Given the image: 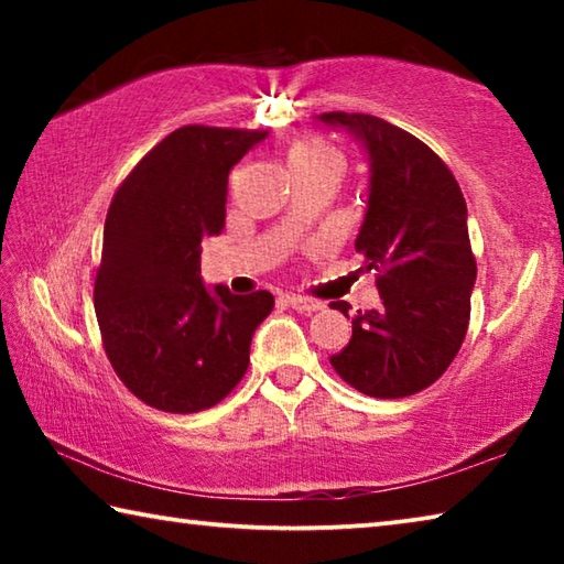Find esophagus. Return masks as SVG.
I'll return each mask as SVG.
<instances>
[{
	"instance_id": "obj_1",
	"label": "esophagus",
	"mask_w": 564,
	"mask_h": 564,
	"mask_svg": "<svg viewBox=\"0 0 564 564\" xmlns=\"http://www.w3.org/2000/svg\"><path fill=\"white\" fill-rule=\"evenodd\" d=\"M285 303H289L291 308L299 313H316L323 308V303L313 301V299H303V295H285Z\"/></svg>"
}]
</instances>
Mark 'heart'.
I'll return each instance as SVG.
<instances>
[{
    "label": "heart",
    "mask_w": 564,
    "mask_h": 564,
    "mask_svg": "<svg viewBox=\"0 0 564 564\" xmlns=\"http://www.w3.org/2000/svg\"><path fill=\"white\" fill-rule=\"evenodd\" d=\"M323 159H338L336 149L328 147L326 141L321 139H305L293 144L289 151V166L295 164H311V161H323Z\"/></svg>",
    "instance_id": "b5f03b06"
}]
</instances>
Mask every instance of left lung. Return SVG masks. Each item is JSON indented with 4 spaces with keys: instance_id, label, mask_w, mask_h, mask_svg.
Returning <instances> with one entry per match:
<instances>
[{
    "instance_id": "left-lung-1",
    "label": "left lung",
    "mask_w": 564,
    "mask_h": 564,
    "mask_svg": "<svg viewBox=\"0 0 564 564\" xmlns=\"http://www.w3.org/2000/svg\"><path fill=\"white\" fill-rule=\"evenodd\" d=\"M323 123L368 151L370 194L356 251L376 271L378 311L352 318L330 366L370 398H405L433 386L460 350L477 263L467 206L453 171L413 133L370 113L328 111ZM348 316L346 303H330Z\"/></svg>"
}]
</instances>
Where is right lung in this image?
Instances as JSON below:
<instances>
[{"instance_id":"1","label":"right lung","mask_w":564,"mask_h":564,"mask_svg":"<svg viewBox=\"0 0 564 564\" xmlns=\"http://www.w3.org/2000/svg\"><path fill=\"white\" fill-rule=\"evenodd\" d=\"M265 131L191 123L131 169L104 224L94 308L113 373L164 413L214 408L241 383L273 295L202 281V241L221 234L228 171Z\"/></svg>"}]
</instances>
